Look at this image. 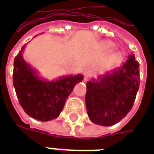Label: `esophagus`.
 I'll return each instance as SVG.
<instances>
[{
  "mask_svg": "<svg viewBox=\"0 0 154 154\" xmlns=\"http://www.w3.org/2000/svg\"><path fill=\"white\" fill-rule=\"evenodd\" d=\"M85 77H84V81L85 82H86L87 80L89 79V77L93 74V71H92L90 69H86L85 70Z\"/></svg>",
  "mask_w": 154,
  "mask_h": 154,
  "instance_id": "1",
  "label": "esophagus"
}]
</instances>
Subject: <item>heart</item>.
Listing matches in <instances>:
<instances>
[{
    "instance_id": "heart-1",
    "label": "heart",
    "mask_w": 154,
    "mask_h": 154,
    "mask_svg": "<svg viewBox=\"0 0 154 154\" xmlns=\"http://www.w3.org/2000/svg\"><path fill=\"white\" fill-rule=\"evenodd\" d=\"M101 47L105 50H109L114 47V44L111 42H103L101 44Z\"/></svg>"
}]
</instances>
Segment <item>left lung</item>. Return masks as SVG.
<instances>
[{
	"label": "left lung",
	"mask_w": 154,
	"mask_h": 154,
	"mask_svg": "<svg viewBox=\"0 0 154 154\" xmlns=\"http://www.w3.org/2000/svg\"><path fill=\"white\" fill-rule=\"evenodd\" d=\"M140 85L139 63L131 53L120 67L92 78L86 84L85 105L94 124L110 126L131 110Z\"/></svg>",
	"instance_id": "left-lung-1"
}]
</instances>
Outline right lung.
Wrapping results in <instances>:
<instances>
[{
  "label": "right lung",
  "instance_id": "add662e5",
  "mask_svg": "<svg viewBox=\"0 0 154 154\" xmlns=\"http://www.w3.org/2000/svg\"><path fill=\"white\" fill-rule=\"evenodd\" d=\"M26 45L21 48L13 63V82L18 101L29 117L48 122L59 117L66 99L84 77L82 74L62 76L49 81L41 77L23 58Z\"/></svg>",
  "mask_w": 154,
  "mask_h": 154
}]
</instances>
